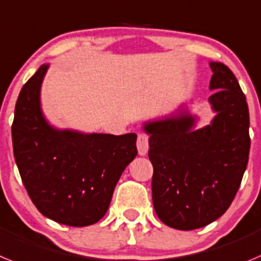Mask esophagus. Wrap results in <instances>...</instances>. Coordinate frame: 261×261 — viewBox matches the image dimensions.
I'll list each match as a JSON object with an SVG mask.
<instances>
[{
	"mask_svg": "<svg viewBox=\"0 0 261 261\" xmlns=\"http://www.w3.org/2000/svg\"><path fill=\"white\" fill-rule=\"evenodd\" d=\"M136 147H138V152L140 156H144L148 152V135L144 133L138 134V142H136Z\"/></svg>",
	"mask_w": 261,
	"mask_h": 261,
	"instance_id": "1",
	"label": "esophagus"
}]
</instances>
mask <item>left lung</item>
Listing matches in <instances>:
<instances>
[{
    "label": "left lung",
    "mask_w": 261,
    "mask_h": 261,
    "mask_svg": "<svg viewBox=\"0 0 261 261\" xmlns=\"http://www.w3.org/2000/svg\"><path fill=\"white\" fill-rule=\"evenodd\" d=\"M215 91L210 101L217 116L192 130L194 117L151 122L148 157L153 165L152 200L159 218L178 230H194L221 217L236 198L250 153V113L231 70L211 62Z\"/></svg>",
    "instance_id": "obj_1"
}]
</instances>
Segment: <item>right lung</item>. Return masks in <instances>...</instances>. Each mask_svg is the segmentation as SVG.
Instances as JSON below:
<instances>
[{"instance_id":"1","label":"right lung","mask_w":261,"mask_h":261,"mask_svg":"<svg viewBox=\"0 0 261 261\" xmlns=\"http://www.w3.org/2000/svg\"><path fill=\"white\" fill-rule=\"evenodd\" d=\"M41 65L23 86L11 125L15 163L40 213L69 226H88L109 208L122 171L135 159L136 134H79L50 127L40 109Z\"/></svg>"}]
</instances>
